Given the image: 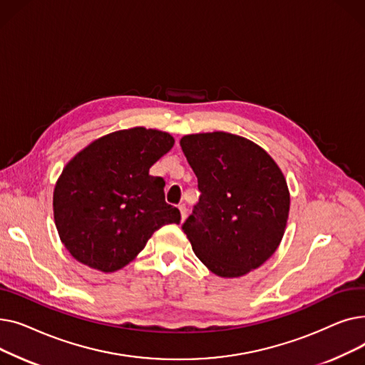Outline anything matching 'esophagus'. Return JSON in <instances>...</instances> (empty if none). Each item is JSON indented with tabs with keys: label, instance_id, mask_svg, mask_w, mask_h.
I'll return each instance as SVG.
<instances>
[{
	"label": "esophagus",
	"instance_id": "34e87169",
	"mask_svg": "<svg viewBox=\"0 0 365 365\" xmlns=\"http://www.w3.org/2000/svg\"><path fill=\"white\" fill-rule=\"evenodd\" d=\"M179 212H180V216H182V222L186 219V207L185 204H180L179 205Z\"/></svg>",
	"mask_w": 365,
	"mask_h": 365
}]
</instances>
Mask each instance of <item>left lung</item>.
Masks as SVG:
<instances>
[{
	"label": "left lung",
	"mask_w": 365,
	"mask_h": 365,
	"mask_svg": "<svg viewBox=\"0 0 365 365\" xmlns=\"http://www.w3.org/2000/svg\"><path fill=\"white\" fill-rule=\"evenodd\" d=\"M200 202L182 229L197 257L222 278L257 269L278 248L290 212L281 168L263 148L213 131L180 139Z\"/></svg>",
	"instance_id": "left-lung-1"
}]
</instances>
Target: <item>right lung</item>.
I'll list each match as a JSON object with an SVG mask.
<instances>
[{"instance_id":"right-lung-1","label":"right lung","mask_w":365,"mask_h":365,"mask_svg":"<svg viewBox=\"0 0 365 365\" xmlns=\"http://www.w3.org/2000/svg\"><path fill=\"white\" fill-rule=\"evenodd\" d=\"M171 134L133 127L106 134L65 165L53 192V215L71 256L105 274L123 269L180 212L164 200L163 178L149 168L167 153Z\"/></svg>"}]
</instances>
